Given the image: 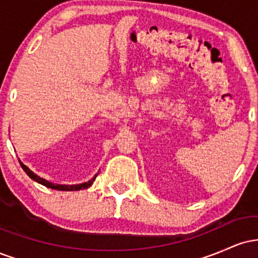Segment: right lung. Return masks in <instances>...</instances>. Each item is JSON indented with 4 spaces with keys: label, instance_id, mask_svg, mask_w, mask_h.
<instances>
[{
    "label": "right lung",
    "instance_id": "add662e5",
    "mask_svg": "<svg viewBox=\"0 0 258 258\" xmlns=\"http://www.w3.org/2000/svg\"><path fill=\"white\" fill-rule=\"evenodd\" d=\"M19 162H20V166H22L23 170L25 171V173L28 174V176L30 177L31 179H34L35 182L40 183V184H42V185H44V186H47V188L57 189V190L73 191V190H81V189H86V188H88V186H91L92 184H93L94 179H96V177L98 176V173H99V172L97 173L96 176H94L93 178H91L90 180H88V182L80 183V184H55V183H52V182H49V180H47V179L42 178V177L37 176V174L35 173V172H32V171H31L30 168H29L28 166H26V165L23 164V162L20 161V160H19Z\"/></svg>",
    "mask_w": 258,
    "mask_h": 258
}]
</instances>
